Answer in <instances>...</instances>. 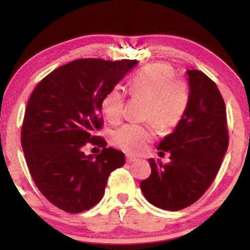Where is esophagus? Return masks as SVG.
<instances>
[{
    "label": "esophagus",
    "mask_w": 250,
    "mask_h": 250,
    "mask_svg": "<svg viewBox=\"0 0 250 250\" xmlns=\"http://www.w3.org/2000/svg\"><path fill=\"white\" fill-rule=\"evenodd\" d=\"M138 158H136V157H134V156H132V155H127L126 156V162L127 163H134V162H138Z\"/></svg>",
    "instance_id": "34e87169"
}]
</instances>
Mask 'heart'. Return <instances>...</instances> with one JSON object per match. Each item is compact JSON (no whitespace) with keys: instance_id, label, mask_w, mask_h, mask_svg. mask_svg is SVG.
<instances>
[{"instance_id":"obj_1","label":"heart","mask_w":250,"mask_h":250,"mask_svg":"<svg viewBox=\"0 0 250 250\" xmlns=\"http://www.w3.org/2000/svg\"><path fill=\"white\" fill-rule=\"evenodd\" d=\"M132 94L148 100L146 117L158 127L170 129L183 118L189 104V91L183 81L174 80V71L168 64L150 63L140 69L131 81ZM125 94L119 86L109 90L101 101V112L110 123L122 118ZM155 136L149 126L127 124L114 133L115 145L128 152L139 153L146 150Z\"/></svg>"}]
</instances>
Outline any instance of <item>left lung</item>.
<instances>
[{
    "mask_svg": "<svg viewBox=\"0 0 250 250\" xmlns=\"http://www.w3.org/2000/svg\"><path fill=\"white\" fill-rule=\"evenodd\" d=\"M189 104L181 122L157 149L169 163L150 158L151 174L141 181L142 193L153 206L183 209L203 196L216 176L228 150L227 110L218 87L200 70H187Z\"/></svg>",
    "mask_w": 250,
    "mask_h": 250,
    "instance_id": "left-lung-1",
    "label": "left lung"
}]
</instances>
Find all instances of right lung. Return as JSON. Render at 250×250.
Wrapping results in <instances>:
<instances>
[{"instance_id": "add662e5", "label": "right lung", "mask_w": 250, "mask_h": 250, "mask_svg": "<svg viewBox=\"0 0 250 250\" xmlns=\"http://www.w3.org/2000/svg\"><path fill=\"white\" fill-rule=\"evenodd\" d=\"M136 60L78 59L50 73L30 95L21 146L34 182L44 197L67 213H81L102 199L112 170L124 153L94 135L101 127V101ZM87 142L104 146L85 155Z\"/></svg>"}]
</instances>
